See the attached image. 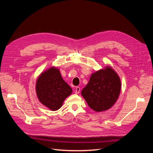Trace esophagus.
I'll use <instances>...</instances> for the list:
<instances>
[{"instance_id":"obj_1","label":"esophagus","mask_w":153,"mask_h":153,"mask_svg":"<svg viewBox=\"0 0 153 153\" xmlns=\"http://www.w3.org/2000/svg\"><path fill=\"white\" fill-rule=\"evenodd\" d=\"M80 88L79 87H76V89H75V94H78L80 93Z\"/></svg>"}]
</instances>
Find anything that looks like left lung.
Masks as SVG:
<instances>
[{"mask_svg":"<svg viewBox=\"0 0 153 153\" xmlns=\"http://www.w3.org/2000/svg\"><path fill=\"white\" fill-rule=\"evenodd\" d=\"M121 89V79L110 66L92 73L81 92L89 107L97 112L110 109L116 102Z\"/></svg>","mask_w":153,"mask_h":153,"instance_id":"obj_1","label":"left lung"}]
</instances>
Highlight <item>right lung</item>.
<instances>
[{"label": "right lung", "mask_w": 153, "mask_h": 153, "mask_svg": "<svg viewBox=\"0 0 153 153\" xmlns=\"http://www.w3.org/2000/svg\"><path fill=\"white\" fill-rule=\"evenodd\" d=\"M36 91L40 102L52 111L61 107L72 89L63 80L59 69L54 66L41 73L36 81Z\"/></svg>", "instance_id": "add662e5"}]
</instances>
